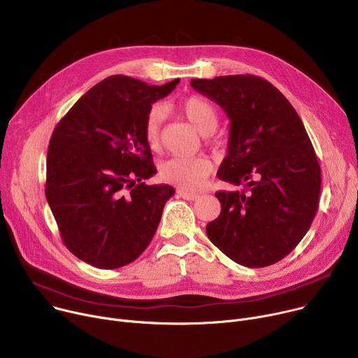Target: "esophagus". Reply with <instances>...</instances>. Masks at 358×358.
Masks as SVG:
<instances>
[{
  "label": "esophagus",
  "instance_id": "34e87169",
  "mask_svg": "<svg viewBox=\"0 0 358 358\" xmlns=\"http://www.w3.org/2000/svg\"><path fill=\"white\" fill-rule=\"evenodd\" d=\"M177 196L184 199V200L194 201V200H197L200 197V194L192 192V191H187V189H177Z\"/></svg>",
  "mask_w": 358,
  "mask_h": 358
}]
</instances>
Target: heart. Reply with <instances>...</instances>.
I'll use <instances>...</instances> for the list:
<instances>
[{"instance_id":"b5f03b06","label":"heart","mask_w":358,"mask_h":358,"mask_svg":"<svg viewBox=\"0 0 358 358\" xmlns=\"http://www.w3.org/2000/svg\"><path fill=\"white\" fill-rule=\"evenodd\" d=\"M178 111L197 128L203 136L211 134L218 124L217 108L200 95H189L178 103ZM164 121V110L152 107L144 122V137L150 148L155 150L161 140V127ZM213 164L207 157H174L159 167V177L166 182L185 189L200 187L211 174Z\"/></svg>"}]
</instances>
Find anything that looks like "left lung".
Instances as JSON below:
<instances>
[{
	"label": "left lung",
	"mask_w": 358,
	"mask_h": 358,
	"mask_svg": "<svg viewBox=\"0 0 358 358\" xmlns=\"http://www.w3.org/2000/svg\"><path fill=\"white\" fill-rule=\"evenodd\" d=\"M229 115V154L217 177L241 191H217L210 241L233 262L259 268L297 247L318 208L321 170L297 111L268 81L250 74L191 80Z\"/></svg>",
	"instance_id": "1"
}]
</instances>
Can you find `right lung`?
<instances>
[{
	"label": "right lung",
	"mask_w": 358,
	"mask_h": 358,
	"mask_svg": "<svg viewBox=\"0 0 358 358\" xmlns=\"http://www.w3.org/2000/svg\"><path fill=\"white\" fill-rule=\"evenodd\" d=\"M180 80L148 85L111 76L88 90L54 128L45 197L66 247L96 268L133 263L148 247L176 189L155 174L144 122Z\"/></svg>",
	"instance_id": "1"
}]
</instances>
